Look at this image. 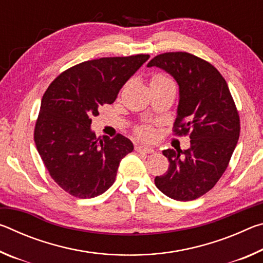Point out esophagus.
I'll return each instance as SVG.
<instances>
[{
    "instance_id": "34e87169",
    "label": "esophagus",
    "mask_w": 263,
    "mask_h": 263,
    "mask_svg": "<svg viewBox=\"0 0 263 263\" xmlns=\"http://www.w3.org/2000/svg\"><path fill=\"white\" fill-rule=\"evenodd\" d=\"M136 151L139 153H145V154L154 153V149L152 147H148V146H142V145H137Z\"/></svg>"
}]
</instances>
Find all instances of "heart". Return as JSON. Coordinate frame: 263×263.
Segmentation results:
<instances>
[{
	"label": "heart",
	"mask_w": 263,
	"mask_h": 263,
	"mask_svg": "<svg viewBox=\"0 0 263 263\" xmlns=\"http://www.w3.org/2000/svg\"><path fill=\"white\" fill-rule=\"evenodd\" d=\"M151 87H163V86H174V83L169 78L163 74H155L151 79ZM138 137L142 138V139H149L153 135V130L149 126H140L136 130Z\"/></svg>",
	"instance_id": "heart-1"
}]
</instances>
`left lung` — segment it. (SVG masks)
Wrapping results in <instances>:
<instances>
[{
	"instance_id": "1",
	"label": "left lung",
	"mask_w": 263,
	"mask_h": 263,
	"mask_svg": "<svg viewBox=\"0 0 263 263\" xmlns=\"http://www.w3.org/2000/svg\"><path fill=\"white\" fill-rule=\"evenodd\" d=\"M147 67L163 69L179 84L174 132L190 137L188 149L163 151L169 168L155 177V185L176 201H194L211 190L228 168L239 139L238 110L225 79L201 58L168 52L154 57Z\"/></svg>"
}]
</instances>
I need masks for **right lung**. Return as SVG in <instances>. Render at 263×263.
<instances>
[{"label":"right lung","mask_w":263,"mask_h":263,"mask_svg":"<svg viewBox=\"0 0 263 263\" xmlns=\"http://www.w3.org/2000/svg\"><path fill=\"white\" fill-rule=\"evenodd\" d=\"M148 54L101 58L61 73L44 94L34 127V142L57 184L78 198H92L114 184L121 160L133 151L117 135L97 138L91 117L114 103L126 81Z\"/></svg>","instance_id":"right-lung-1"}]
</instances>
